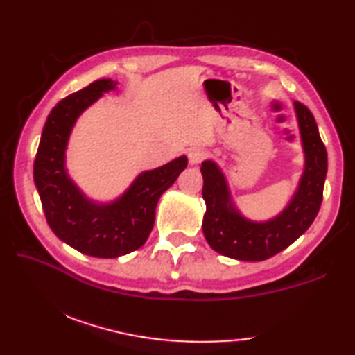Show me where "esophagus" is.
Here are the masks:
<instances>
[{"label": "esophagus", "instance_id": "34e87169", "mask_svg": "<svg viewBox=\"0 0 355 355\" xmlns=\"http://www.w3.org/2000/svg\"><path fill=\"white\" fill-rule=\"evenodd\" d=\"M187 157H189V163L191 164H198V163H201L206 158V150L201 149V148H191Z\"/></svg>", "mask_w": 355, "mask_h": 355}]
</instances>
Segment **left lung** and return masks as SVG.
<instances>
[{
  "label": "left lung",
  "instance_id": "left-lung-1",
  "mask_svg": "<svg viewBox=\"0 0 355 355\" xmlns=\"http://www.w3.org/2000/svg\"><path fill=\"white\" fill-rule=\"evenodd\" d=\"M294 110L305 150V171L290 205L273 220L253 223L241 216L220 168L210 160L201 164L207 207L202 232L215 252L239 261H266L291 245L318 216L328 169L327 148L311 111L297 101Z\"/></svg>",
  "mask_w": 355,
  "mask_h": 355
}]
</instances>
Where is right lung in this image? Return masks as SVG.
Here are the masks:
<instances>
[{"instance_id":"right-lung-1","label":"right lung","mask_w":355,"mask_h":355,"mask_svg":"<svg viewBox=\"0 0 355 355\" xmlns=\"http://www.w3.org/2000/svg\"><path fill=\"white\" fill-rule=\"evenodd\" d=\"M116 80H96L67 96L47 117L33 164V178L42 209L55 235L94 258H117L137 250L154 227L155 207L186 166L187 157L146 171L111 205L87 200L64 168L65 148L76 119L99 97L114 89Z\"/></svg>"}]
</instances>
